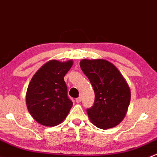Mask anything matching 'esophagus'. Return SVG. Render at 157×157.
I'll list each match as a JSON object with an SVG mask.
<instances>
[{"instance_id":"34e87169","label":"esophagus","mask_w":157,"mask_h":157,"mask_svg":"<svg viewBox=\"0 0 157 157\" xmlns=\"http://www.w3.org/2000/svg\"><path fill=\"white\" fill-rule=\"evenodd\" d=\"M81 100H82L81 97H78V98H76V102H77V103H80V102L81 101Z\"/></svg>"}]
</instances>
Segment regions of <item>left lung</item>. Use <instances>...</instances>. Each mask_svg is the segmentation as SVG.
<instances>
[{"instance_id": "left-lung-1", "label": "left lung", "mask_w": 157, "mask_h": 157, "mask_svg": "<svg viewBox=\"0 0 157 157\" xmlns=\"http://www.w3.org/2000/svg\"><path fill=\"white\" fill-rule=\"evenodd\" d=\"M80 65L95 92L93 105L86 110L90 120L102 129L116 126L126 116L131 98L123 75L104 59H83Z\"/></svg>"}]
</instances>
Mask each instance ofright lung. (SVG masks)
I'll list each match as a JSON object with an SVG mask.
<instances>
[{"label":"right lung","instance_id":"1","mask_svg":"<svg viewBox=\"0 0 157 157\" xmlns=\"http://www.w3.org/2000/svg\"><path fill=\"white\" fill-rule=\"evenodd\" d=\"M73 65L71 60H51L33 76L26 93L28 110L40 124L55 126L65 120L73 102L67 95L64 77Z\"/></svg>","mask_w":157,"mask_h":157}]
</instances>
